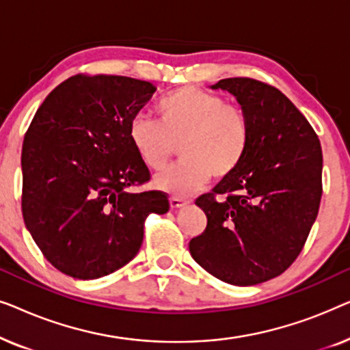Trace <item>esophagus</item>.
Returning <instances> with one entry per match:
<instances>
[{
	"instance_id": "esophagus-1",
	"label": "esophagus",
	"mask_w": 350,
	"mask_h": 350,
	"mask_svg": "<svg viewBox=\"0 0 350 350\" xmlns=\"http://www.w3.org/2000/svg\"><path fill=\"white\" fill-rule=\"evenodd\" d=\"M186 204H189V200H186V199H181V198H176V196H172L170 198V207L172 208H181L183 207V205H186Z\"/></svg>"
}]
</instances>
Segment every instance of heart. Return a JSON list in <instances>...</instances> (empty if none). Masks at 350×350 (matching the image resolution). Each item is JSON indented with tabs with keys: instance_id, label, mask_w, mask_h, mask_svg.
Masks as SVG:
<instances>
[{
	"instance_id": "heart-1",
	"label": "heart",
	"mask_w": 350,
	"mask_h": 350,
	"mask_svg": "<svg viewBox=\"0 0 350 350\" xmlns=\"http://www.w3.org/2000/svg\"><path fill=\"white\" fill-rule=\"evenodd\" d=\"M156 111L159 122L137 116L129 135L140 161L152 172L167 169L175 146L181 145L183 162L154 180L156 188L165 193L186 198L202 189L212 175L228 178L250 150L248 114L219 94L183 85L165 94Z\"/></svg>"
}]
</instances>
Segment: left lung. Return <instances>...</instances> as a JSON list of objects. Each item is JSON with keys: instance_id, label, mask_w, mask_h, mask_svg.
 <instances>
[{"instance_id": "8db88e82", "label": "left lung", "mask_w": 350, "mask_h": 350, "mask_svg": "<svg viewBox=\"0 0 350 350\" xmlns=\"http://www.w3.org/2000/svg\"><path fill=\"white\" fill-rule=\"evenodd\" d=\"M252 124L245 159L212 193L196 199L207 228L189 242L191 256L231 285L280 275L303 250L322 199V146L299 109L274 85L228 78Z\"/></svg>"}]
</instances>
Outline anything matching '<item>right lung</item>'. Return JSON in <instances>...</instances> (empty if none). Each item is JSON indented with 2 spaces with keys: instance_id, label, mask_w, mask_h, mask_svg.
Masks as SVG:
<instances>
[{
  "instance_id": "obj_1",
  "label": "right lung",
  "mask_w": 350,
  "mask_h": 350,
  "mask_svg": "<svg viewBox=\"0 0 350 350\" xmlns=\"http://www.w3.org/2000/svg\"><path fill=\"white\" fill-rule=\"evenodd\" d=\"M148 81L75 75L47 95L22 146V215L55 269L98 279L140 250L150 213L169 212L162 191L133 188L151 174L131 124L154 94Z\"/></svg>"
}]
</instances>
